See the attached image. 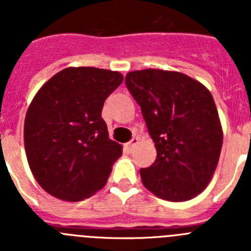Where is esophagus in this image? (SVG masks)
<instances>
[{"mask_svg":"<svg viewBox=\"0 0 251 251\" xmlns=\"http://www.w3.org/2000/svg\"><path fill=\"white\" fill-rule=\"evenodd\" d=\"M138 138H137V137H134V138H132V139H130V141L129 142H128V143H127V147H128V150H129V151H132L133 150V148H134V147H136V146L137 145H138Z\"/></svg>","mask_w":251,"mask_h":251,"instance_id":"esophagus-1","label":"esophagus"}]
</instances>
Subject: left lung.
I'll return each instance as SVG.
<instances>
[{"mask_svg":"<svg viewBox=\"0 0 251 251\" xmlns=\"http://www.w3.org/2000/svg\"><path fill=\"white\" fill-rule=\"evenodd\" d=\"M126 85L157 150L153 165L139 170L142 182L163 200H191L211 181L223 147L211 93L182 73L159 69L128 73Z\"/></svg>","mask_w":251,"mask_h":251,"instance_id":"8db88e82","label":"left lung"}]
</instances>
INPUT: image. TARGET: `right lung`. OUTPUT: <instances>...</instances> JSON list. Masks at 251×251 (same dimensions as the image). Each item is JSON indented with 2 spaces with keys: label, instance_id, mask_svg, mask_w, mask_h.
Wrapping results in <instances>:
<instances>
[{
  "label": "right lung",
  "instance_id": "right-lung-1",
  "mask_svg": "<svg viewBox=\"0 0 251 251\" xmlns=\"http://www.w3.org/2000/svg\"><path fill=\"white\" fill-rule=\"evenodd\" d=\"M122 81L118 72L66 68L36 93L24 141L31 172L48 194L74 202L104 187L122 146L108 137L101 109Z\"/></svg>",
  "mask_w": 251,
  "mask_h": 251
}]
</instances>
